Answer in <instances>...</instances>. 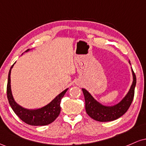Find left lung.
I'll return each mask as SVG.
<instances>
[{
    "instance_id": "obj_1",
    "label": "left lung",
    "mask_w": 146,
    "mask_h": 146,
    "mask_svg": "<svg viewBox=\"0 0 146 146\" xmlns=\"http://www.w3.org/2000/svg\"><path fill=\"white\" fill-rule=\"evenodd\" d=\"M129 64H130V61ZM132 73V85L127 94L119 103L113 106H106L97 101L91 94L85 89L82 88L85 99V108L86 113L95 121L105 122L111 121L121 117L124 115L131 105L135 95V88L136 86V75L131 67Z\"/></svg>"
}]
</instances>
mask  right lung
<instances>
[{"label": "right lung", "instance_id": "right-lung-1", "mask_svg": "<svg viewBox=\"0 0 146 146\" xmlns=\"http://www.w3.org/2000/svg\"><path fill=\"white\" fill-rule=\"evenodd\" d=\"M29 51L30 49H28L25 52ZM14 64L11 66L9 70V75H8L7 86V99L12 110L22 121L29 125H46L52 123L60 115V110H61L60 102L68 88L63 90L62 93L57 95L51 102H50L48 104L45 105L44 106L40 108H36V109L25 108L16 103L13 97L12 92H11L10 75H11V68L14 66Z\"/></svg>", "mask_w": 146, "mask_h": 146}]
</instances>
